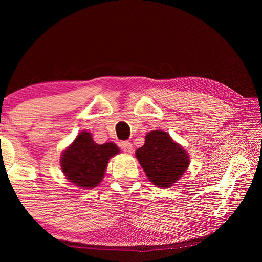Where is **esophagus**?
Wrapping results in <instances>:
<instances>
[{"label": "esophagus", "instance_id": "34e87169", "mask_svg": "<svg viewBox=\"0 0 262 262\" xmlns=\"http://www.w3.org/2000/svg\"><path fill=\"white\" fill-rule=\"evenodd\" d=\"M120 147H121V149L123 150V151L127 152V154H130V152H132V150H133V145H132L130 142H128V141H123V142H121V143H120Z\"/></svg>", "mask_w": 262, "mask_h": 262}]
</instances>
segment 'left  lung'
Listing matches in <instances>:
<instances>
[{
  "label": "left lung",
  "mask_w": 262,
  "mask_h": 262,
  "mask_svg": "<svg viewBox=\"0 0 262 262\" xmlns=\"http://www.w3.org/2000/svg\"><path fill=\"white\" fill-rule=\"evenodd\" d=\"M135 156L149 180L157 187H171L189 165L185 149L163 130L148 133L144 144L136 150Z\"/></svg>",
  "instance_id": "8db88e82"
}]
</instances>
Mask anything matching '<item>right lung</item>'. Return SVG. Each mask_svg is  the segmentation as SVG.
Listing matches in <instances>:
<instances>
[{"label": "right lung", "instance_id": "obj_1", "mask_svg": "<svg viewBox=\"0 0 262 262\" xmlns=\"http://www.w3.org/2000/svg\"><path fill=\"white\" fill-rule=\"evenodd\" d=\"M119 152L113 142L95 143L90 133L82 132L61 155V170L78 187H96L103 180L110 158Z\"/></svg>", "mask_w": 262, "mask_h": 262}]
</instances>
